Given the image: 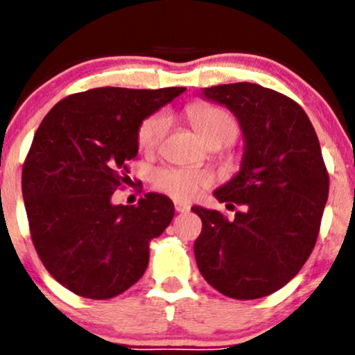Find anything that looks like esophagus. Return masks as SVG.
<instances>
[{
	"mask_svg": "<svg viewBox=\"0 0 355 355\" xmlns=\"http://www.w3.org/2000/svg\"><path fill=\"white\" fill-rule=\"evenodd\" d=\"M174 207H176V210L179 214L189 212V209H191V207H189L188 203H184V202H176V203H174Z\"/></svg>",
	"mask_w": 355,
	"mask_h": 355,
	"instance_id": "esophagus-1",
	"label": "esophagus"
}]
</instances>
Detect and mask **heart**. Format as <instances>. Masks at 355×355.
<instances>
[{
	"mask_svg": "<svg viewBox=\"0 0 355 355\" xmlns=\"http://www.w3.org/2000/svg\"><path fill=\"white\" fill-rule=\"evenodd\" d=\"M189 122L200 138L210 143L230 145L240 135V124L230 110L210 103H195L186 110ZM169 119L166 114H153L139 124L138 146L143 153H153L166 136ZM153 186L178 202H189L196 198L200 191L209 188L214 176L205 169L189 167H162L153 174Z\"/></svg>",
	"mask_w": 355,
	"mask_h": 355,
	"instance_id": "heart-1",
	"label": "heart"
}]
</instances>
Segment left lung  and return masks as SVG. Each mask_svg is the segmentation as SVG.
I'll list each match as a JSON object with an SVG mask.
<instances>
[{"label": "left lung", "instance_id": "8db88e82", "mask_svg": "<svg viewBox=\"0 0 355 355\" xmlns=\"http://www.w3.org/2000/svg\"><path fill=\"white\" fill-rule=\"evenodd\" d=\"M200 96L233 112L243 132L238 174L214 191L243 210L227 219L193 207L202 219L195 259L210 286L252 300L283 288L318 240L329 178L307 114L285 94L252 83L205 87Z\"/></svg>", "mask_w": 355, "mask_h": 355}]
</instances>
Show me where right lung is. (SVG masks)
Returning a JSON list of instances; mask_svg holds the SVG:
<instances>
[{
	"mask_svg": "<svg viewBox=\"0 0 355 355\" xmlns=\"http://www.w3.org/2000/svg\"><path fill=\"white\" fill-rule=\"evenodd\" d=\"M186 87H96L58 101L34 135L22 169L31 236L51 276L76 295L107 300L146 271L150 240L174 217V203L146 193L114 205L138 155V129Z\"/></svg>",
	"mask_w": 355,
	"mask_h": 355,
	"instance_id": "1",
	"label": "right lung"
}]
</instances>
